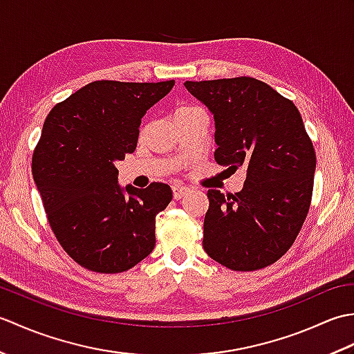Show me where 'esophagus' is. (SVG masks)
I'll return each mask as SVG.
<instances>
[{"label":"esophagus","mask_w":354,"mask_h":354,"mask_svg":"<svg viewBox=\"0 0 354 354\" xmlns=\"http://www.w3.org/2000/svg\"><path fill=\"white\" fill-rule=\"evenodd\" d=\"M171 190H173V198H175L176 201L183 199L187 194V192H189V189H187V187H184V185H181V184H173Z\"/></svg>","instance_id":"1"}]
</instances>
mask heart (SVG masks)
I'll return each mask as SVG.
<instances>
[{
    "label": "heart",
    "mask_w": 354,
    "mask_h": 354,
    "mask_svg": "<svg viewBox=\"0 0 354 354\" xmlns=\"http://www.w3.org/2000/svg\"><path fill=\"white\" fill-rule=\"evenodd\" d=\"M193 109H196V106H179V108L175 111V115H176V114H183V112L193 111Z\"/></svg>",
    "instance_id": "b5f03b06"
}]
</instances>
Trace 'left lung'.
Listing matches in <instances>:
<instances>
[{"label":"left lung","mask_w":354,"mask_h":354,"mask_svg":"<svg viewBox=\"0 0 354 354\" xmlns=\"http://www.w3.org/2000/svg\"><path fill=\"white\" fill-rule=\"evenodd\" d=\"M214 117V160L246 170L234 194L208 190L205 252L232 270L272 265L295 242L309 213L317 155L289 99L254 77L187 80Z\"/></svg>","instance_id":"1"}]
</instances>
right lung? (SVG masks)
Here are the masks:
<instances>
[{"label": "right lung", "instance_id": "obj_1", "mask_svg": "<svg viewBox=\"0 0 354 354\" xmlns=\"http://www.w3.org/2000/svg\"><path fill=\"white\" fill-rule=\"evenodd\" d=\"M173 85L97 80L57 103L44 122L33 179L53 232L80 266L124 272L153 251L156 214L171 189H122L115 162L133 152L141 118Z\"/></svg>", "mask_w": 354, "mask_h": 354}]
</instances>
